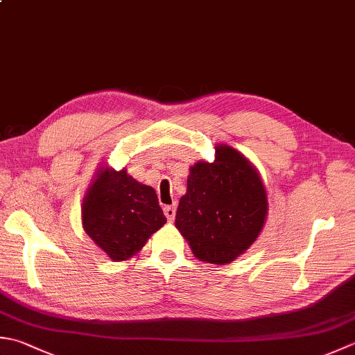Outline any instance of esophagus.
<instances>
[{
    "label": "esophagus",
    "instance_id": "esophagus-1",
    "mask_svg": "<svg viewBox=\"0 0 355 355\" xmlns=\"http://www.w3.org/2000/svg\"><path fill=\"white\" fill-rule=\"evenodd\" d=\"M163 211H164L166 218H168L169 221H173V218H175V212H177L175 205H173V206H164Z\"/></svg>",
    "mask_w": 355,
    "mask_h": 355
}]
</instances>
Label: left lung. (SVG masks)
Masks as SVG:
<instances>
[{
	"mask_svg": "<svg viewBox=\"0 0 355 355\" xmlns=\"http://www.w3.org/2000/svg\"><path fill=\"white\" fill-rule=\"evenodd\" d=\"M268 214L266 191L251 163L229 146L215 162H198L187 177L175 226L200 260L223 265L259 237Z\"/></svg>",
	"mask_w": 355,
	"mask_h": 355,
	"instance_id": "1",
	"label": "left lung"
}]
</instances>
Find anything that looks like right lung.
I'll list each match as a JSON object with an SVG mask.
<instances>
[{
  "mask_svg": "<svg viewBox=\"0 0 355 355\" xmlns=\"http://www.w3.org/2000/svg\"><path fill=\"white\" fill-rule=\"evenodd\" d=\"M164 223L155 191L124 169L100 171L83 203L85 231L114 261L140 251Z\"/></svg>",
  "mask_w": 355,
  "mask_h": 355,
  "instance_id": "right-lung-1",
  "label": "right lung"
}]
</instances>
